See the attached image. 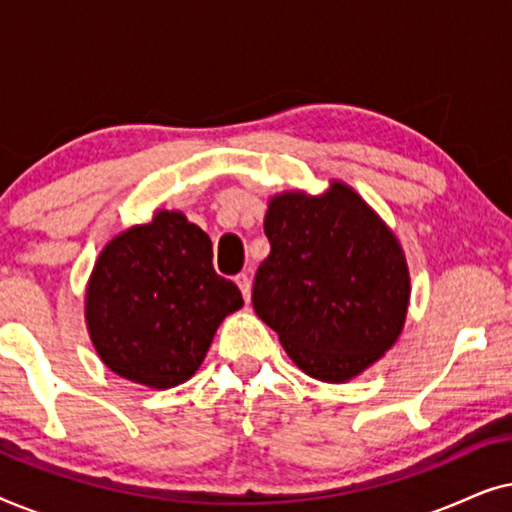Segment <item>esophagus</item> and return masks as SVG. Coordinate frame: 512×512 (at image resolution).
<instances>
[{
    "label": "esophagus",
    "mask_w": 512,
    "mask_h": 512,
    "mask_svg": "<svg viewBox=\"0 0 512 512\" xmlns=\"http://www.w3.org/2000/svg\"><path fill=\"white\" fill-rule=\"evenodd\" d=\"M235 284L240 286V291H242L244 300H247V303H249V298H251V279L242 272V275H237V277H235Z\"/></svg>",
    "instance_id": "obj_1"
}]
</instances>
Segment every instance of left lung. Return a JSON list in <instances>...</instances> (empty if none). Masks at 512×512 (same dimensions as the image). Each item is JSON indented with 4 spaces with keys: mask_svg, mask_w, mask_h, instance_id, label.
Wrapping results in <instances>:
<instances>
[{
    "mask_svg": "<svg viewBox=\"0 0 512 512\" xmlns=\"http://www.w3.org/2000/svg\"><path fill=\"white\" fill-rule=\"evenodd\" d=\"M270 256L251 303L300 370L345 382L401 335L410 300L396 237L345 184L324 195L284 193L265 214Z\"/></svg>",
    "mask_w": 512,
    "mask_h": 512,
    "instance_id": "left-lung-1",
    "label": "left lung"
}]
</instances>
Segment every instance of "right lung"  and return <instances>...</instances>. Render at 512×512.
<instances>
[{"mask_svg":"<svg viewBox=\"0 0 512 512\" xmlns=\"http://www.w3.org/2000/svg\"><path fill=\"white\" fill-rule=\"evenodd\" d=\"M240 307V289L216 275L212 240L179 212L114 237L86 291L97 354L116 375L153 389L186 382L223 317Z\"/></svg>","mask_w":512,"mask_h":512,"instance_id":"1","label":"right lung"}]
</instances>
